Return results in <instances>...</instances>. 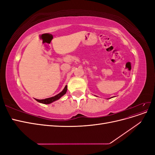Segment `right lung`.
Here are the masks:
<instances>
[{
  "mask_svg": "<svg viewBox=\"0 0 155 155\" xmlns=\"http://www.w3.org/2000/svg\"><path fill=\"white\" fill-rule=\"evenodd\" d=\"M67 91V85L65 86V87L64 88V89L63 90L62 92H61L58 94L55 95L53 97H48V98H46L45 100H37L35 99L37 101H38L39 103H41V104H50L51 103H52L56 100H59L60 97H61L63 95H64L65 94H66Z\"/></svg>",
  "mask_w": 155,
  "mask_h": 155,
  "instance_id": "add662e5",
  "label": "right lung"
}]
</instances>
